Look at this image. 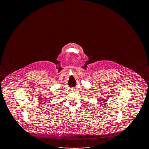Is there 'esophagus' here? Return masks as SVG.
<instances>
[{
	"mask_svg": "<svg viewBox=\"0 0 149 149\" xmlns=\"http://www.w3.org/2000/svg\"><path fill=\"white\" fill-rule=\"evenodd\" d=\"M72 92L74 91V89H72Z\"/></svg>",
	"mask_w": 149,
	"mask_h": 149,
	"instance_id": "1",
	"label": "esophagus"
}]
</instances>
